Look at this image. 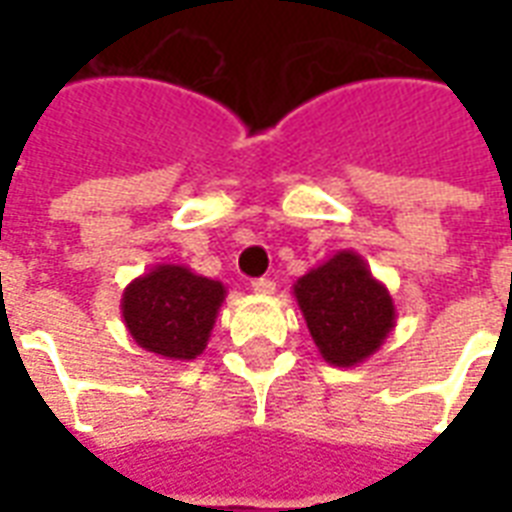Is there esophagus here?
Masks as SVG:
<instances>
[{
  "label": "esophagus",
  "mask_w": 512,
  "mask_h": 512,
  "mask_svg": "<svg viewBox=\"0 0 512 512\" xmlns=\"http://www.w3.org/2000/svg\"><path fill=\"white\" fill-rule=\"evenodd\" d=\"M252 290H255V293H260V296H271V293L277 290V285H274L271 279L260 277V279H252Z\"/></svg>",
  "instance_id": "esophagus-1"
}]
</instances>
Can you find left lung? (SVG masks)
Listing matches in <instances>:
<instances>
[{"label":"left lung","instance_id":"8db88e82","mask_svg":"<svg viewBox=\"0 0 512 512\" xmlns=\"http://www.w3.org/2000/svg\"><path fill=\"white\" fill-rule=\"evenodd\" d=\"M293 296L312 343L334 367L367 362L395 329V301L354 249H340L296 279Z\"/></svg>","mask_w":512,"mask_h":512}]
</instances>
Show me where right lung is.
<instances>
[{"label":"right lung","mask_w":512,"mask_h":512,"mask_svg":"<svg viewBox=\"0 0 512 512\" xmlns=\"http://www.w3.org/2000/svg\"><path fill=\"white\" fill-rule=\"evenodd\" d=\"M227 288L189 266L158 263L131 279L120 299L128 334L139 348L172 362H191L205 351Z\"/></svg>","instance_id":"right-lung-1"}]
</instances>
